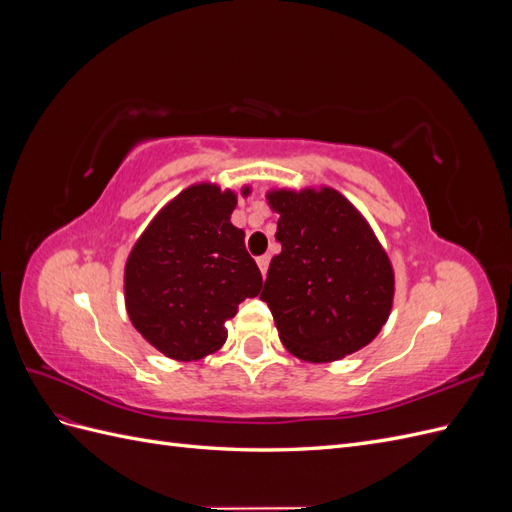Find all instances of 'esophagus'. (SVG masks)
Returning <instances> with one entry per match:
<instances>
[{
  "label": "esophagus",
  "instance_id": "esophagus-1",
  "mask_svg": "<svg viewBox=\"0 0 512 512\" xmlns=\"http://www.w3.org/2000/svg\"><path fill=\"white\" fill-rule=\"evenodd\" d=\"M256 262H258V269H260V273L262 275H267V269H269V256L265 254V256H260V258H256Z\"/></svg>",
  "mask_w": 512,
  "mask_h": 512
}]
</instances>
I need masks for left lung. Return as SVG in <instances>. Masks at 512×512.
I'll list each match as a JSON object with an SVG mask.
<instances>
[{
    "instance_id": "left-lung-1",
    "label": "left lung",
    "mask_w": 512,
    "mask_h": 512,
    "mask_svg": "<svg viewBox=\"0 0 512 512\" xmlns=\"http://www.w3.org/2000/svg\"><path fill=\"white\" fill-rule=\"evenodd\" d=\"M280 215L260 299L267 301L286 350L307 363H333L359 352L393 309L395 271L374 228L329 185L273 188Z\"/></svg>"
}]
</instances>
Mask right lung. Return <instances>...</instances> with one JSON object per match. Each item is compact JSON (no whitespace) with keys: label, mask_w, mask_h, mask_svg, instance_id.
I'll list each match as a JSON object with an SVG mask.
<instances>
[{"label":"right lung","mask_w":512,"mask_h":512,"mask_svg":"<svg viewBox=\"0 0 512 512\" xmlns=\"http://www.w3.org/2000/svg\"><path fill=\"white\" fill-rule=\"evenodd\" d=\"M252 185L222 190L200 181L153 215L123 267L132 327L173 361L218 352L239 303L256 297L262 275L245 250V232L230 222Z\"/></svg>","instance_id":"right-lung-1"}]
</instances>
